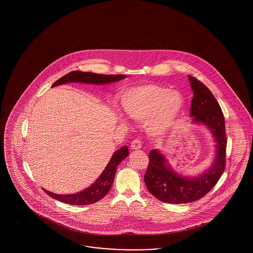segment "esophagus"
I'll use <instances>...</instances> for the list:
<instances>
[{"mask_svg": "<svg viewBox=\"0 0 253 253\" xmlns=\"http://www.w3.org/2000/svg\"><path fill=\"white\" fill-rule=\"evenodd\" d=\"M142 147L141 141L139 139H134L131 144V148L132 150H140Z\"/></svg>", "mask_w": 253, "mask_h": 253, "instance_id": "obj_1", "label": "esophagus"}]
</instances>
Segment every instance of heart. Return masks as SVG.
Listing matches in <instances>:
<instances>
[{
	"instance_id": "heart-1",
	"label": "heart",
	"mask_w": 253,
	"mask_h": 253,
	"mask_svg": "<svg viewBox=\"0 0 253 253\" xmlns=\"http://www.w3.org/2000/svg\"><path fill=\"white\" fill-rule=\"evenodd\" d=\"M121 108L132 120L147 121V132L153 136L168 133L184 107L180 92L158 84L131 87L121 94Z\"/></svg>"
}]
</instances>
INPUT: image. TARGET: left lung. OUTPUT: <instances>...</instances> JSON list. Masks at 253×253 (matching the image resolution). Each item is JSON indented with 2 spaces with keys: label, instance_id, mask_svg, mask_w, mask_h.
Masks as SVG:
<instances>
[{
  "label": "left lung",
  "instance_id": "left-lung-1",
  "mask_svg": "<svg viewBox=\"0 0 253 253\" xmlns=\"http://www.w3.org/2000/svg\"><path fill=\"white\" fill-rule=\"evenodd\" d=\"M188 78L193 92L190 112L192 123L203 125L211 132L215 155L210 168L196 176H187L173 169L159 150L150 152L145 184L158 200L170 204L190 203L202 198L215 186L226 167L227 136L223 112L206 85L192 76Z\"/></svg>",
  "mask_w": 253,
  "mask_h": 253
}]
</instances>
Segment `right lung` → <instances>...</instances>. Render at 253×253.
Wrapping results in <instances>:
<instances>
[{
    "mask_svg": "<svg viewBox=\"0 0 253 253\" xmlns=\"http://www.w3.org/2000/svg\"><path fill=\"white\" fill-rule=\"evenodd\" d=\"M125 78V75H100L91 72L72 71L61 77L60 80H58L52 85V87L70 83H80L86 84H109L113 83H118ZM128 156L129 151L127 146H123L121 149L116 151L111 157L107 166L103 169L98 178L94 182V184H92L90 187L86 188L84 191H81L80 193L73 194H57L48 192L44 189L43 191L52 198L66 204L83 206L96 203L101 198H103L110 191L116 175L117 167L121 164V161L124 160Z\"/></svg>",
    "mask_w": 253,
    "mask_h": 253,
    "instance_id": "right-lung-1",
    "label": "right lung"
}]
</instances>
